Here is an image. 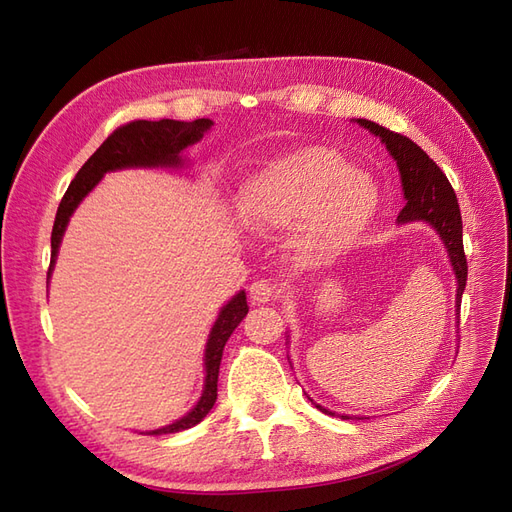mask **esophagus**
Wrapping results in <instances>:
<instances>
[{
    "label": "esophagus",
    "mask_w": 512,
    "mask_h": 512,
    "mask_svg": "<svg viewBox=\"0 0 512 512\" xmlns=\"http://www.w3.org/2000/svg\"><path fill=\"white\" fill-rule=\"evenodd\" d=\"M248 294H251L253 304H266L276 298V285H272L266 279H259L251 285V289H248Z\"/></svg>",
    "instance_id": "esophagus-1"
}]
</instances>
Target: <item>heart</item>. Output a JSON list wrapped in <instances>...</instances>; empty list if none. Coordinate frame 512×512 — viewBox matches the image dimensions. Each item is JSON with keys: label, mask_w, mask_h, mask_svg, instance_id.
<instances>
[{"label": "heart", "mask_w": 512, "mask_h": 512, "mask_svg": "<svg viewBox=\"0 0 512 512\" xmlns=\"http://www.w3.org/2000/svg\"><path fill=\"white\" fill-rule=\"evenodd\" d=\"M379 208L373 175L328 148H302L246 178L236 195L240 223L253 231L296 227L291 246L326 259L352 246Z\"/></svg>", "instance_id": "1"}]
</instances>
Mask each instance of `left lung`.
Masks as SVG:
<instances>
[{"mask_svg":"<svg viewBox=\"0 0 512 512\" xmlns=\"http://www.w3.org/2000/svg\"><path fill=\"white\" fill-rule=\"evenodd\" d=\"M360 126L369 128L386 143V150L397 160L401 173V186L405 195V208L399 214V223L410 221H427L446 246L452 270L457 276V311L461 306V296L467 281V259L463 253V227H461V212L455 188L450 186L446 173L437 167L427 152L416 145L412 139H407L401 133L379 126L371 120H358ZM311 399V397H309ZM313 401V399H311ZM317 410L324 414L326 407L315 403ZM349 418V416H343Z\"/></svg>","mask_w":512,"mask_h":512,"instance_id":"8db88e82","label":"left lung"}]
</instances>
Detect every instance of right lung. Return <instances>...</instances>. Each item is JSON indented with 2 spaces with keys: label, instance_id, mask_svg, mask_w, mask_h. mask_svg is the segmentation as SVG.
Here are the masks:
<instances>
[{
  "label": "right lung",
  "instance_id": "1",
  "mask_svg": "<svg viewBox=\"0 0 512 512\" xmlns=\"http://www.w3.org/2000/svg\"><path fill=\"white\" fill-rule=\"evenodd\" d=\"M210 126H212V120L201 118L195 122L135 120L115 128L113 133L102 141L100 148L87 158V163L79 169L75 180L70 182L68 191L60 201V208H57L53 231H51V266L47 272V279L51 276L55 257H57V251H60V242L72 212L77 210L81 199L100 182L102 175L107 171L126 169V167H180L182 165L180 152L186 150L188 145L197 143ZM246 313H248L246 294L240 291V294L233 296L229 304H225L221 313H218V319L214 321L212 332L208 337L206 358H203L206 360V384H203L201 399L184 418L175 420L173 425H167L163 429L148 431V435L178 433L199 425V422L206 418V414L212 410L216 401L218 369H221L225 343L231 337V332L236 330L240 321L246 317Z\"/></svg>",
  "mask_w": 512,
  "mask_h": 512
}]
</instances>
